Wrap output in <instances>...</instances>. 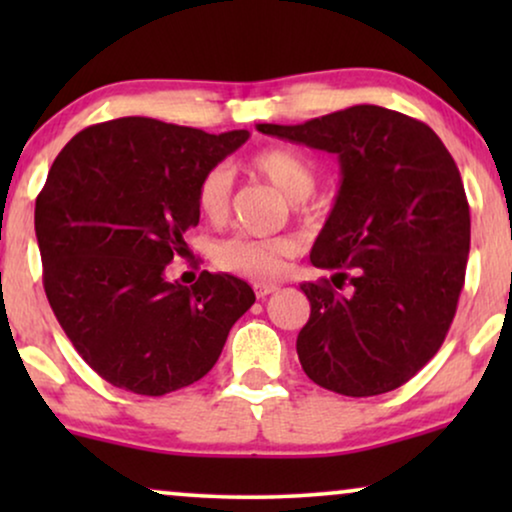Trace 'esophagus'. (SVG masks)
Returning a JSON list of instances; mask_svg holds the SVG:
<instances>
[{
    "mask_svg": "<svg viewBox=\"0 0 512 512\" xmlns=\"http://www.w3.org/2000/svg\"><path fill=\"white\" fill-rule=\"evenodd\" d=\"M277 289H279L277 284H265V282H256V284H254V291H256L258 298L270 296V293H275Z\"/></svg>",
    "mask_w": 512,
    "mask_h": 512,
    "instance_id": "esophagus-1",
    "label": "esophagus"
}]
</instances>
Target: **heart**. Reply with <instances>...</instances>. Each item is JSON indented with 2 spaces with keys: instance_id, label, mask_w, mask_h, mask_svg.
I'll list each match as a JSON object with an SVG mask.
<instances>
[{
  "instance_id": "1",
  "label": "heart",
  "mask_w": 512,
  "mask_h": 512,
  "mask_svg": "<svg viewBox=\"0 0 512 512\" xmlns=\"http://www.w3.org/2000/svg\"><path fill=\"white\" fill-rule=\"evenodd\" d=\"M249 167L268 179L284 198L303 212L305 202L317 186V172L310 160L291 149H263L251 156ZM233 172L226 167L209 170L198 184V209L209 223L228 219ZM293 254V242L284 237L233 235L216 244L214 261L221 270L249 279H272L284 270V261Z\"/></svg>"
}]
</instances>
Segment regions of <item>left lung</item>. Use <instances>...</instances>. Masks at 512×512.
I'll use <instances>...</instances> for the list:
<instances>
[{"label": "left lung", "mask_w": 512, "mask_h": 512, "mask_svg": "<svg viewBox=\"0 0 512 512\" xmlns=\"http://www.w3.org/2000/svg\"><path fill=\"white\" fill-rule=\"evenodd\" d=\"M256 128L335 153L342 170L310 254L333 277L300 284V366L342 396L398 389L436 356L464 289L471 212L457 163L429 125L375 104Z\"/></svg>", "instance_id": "left-lung-1"}]
</instances>
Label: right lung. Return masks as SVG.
Masks as SVG:
<instances>
[{"instance_id":"add662e5","label":"right lung","mask_w":512,"mask_h":512,"mask_svg":"<svg viewBox=\"0 0 512 512\" xmlns=\"http://www.w3.org/2000/svg\"><path fill=\"white\" fill-rule=\"evenodd\" d=\"M247 139L125 116L81 130L53 160L34 207L46 298L114 387L163 396L198 382L254 305L233 275L202 270L191 289L165 279L200 221V179Z\"/></svg>"}]
</instances>
